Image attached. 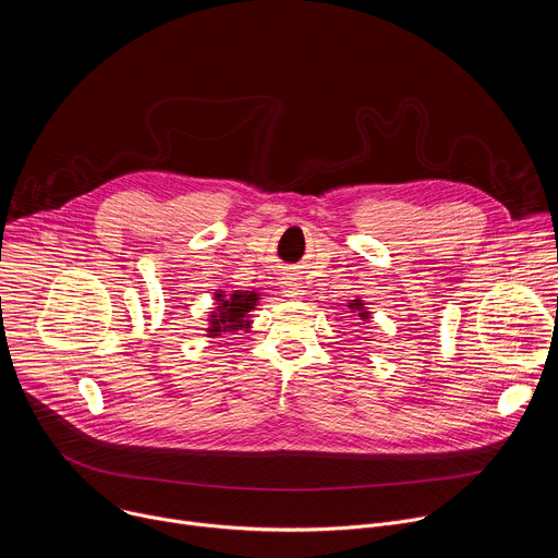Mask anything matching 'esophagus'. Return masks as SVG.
Segmentation results:
<instances>
[{
	"instance_id": "obj_1",
	"label": "esophagus",
	"mask_w": 558,
	"mask_h": 558,
	"mask_svg": "<svg viewBox=\"0 0 558 558\" xmlns=\"http://www.w3.org/2000/svg\"><path fill=\"white\" fill-rule=\"evenodd\" d=\"M282 291H284L287 298H300V295H302V287H300V282H295L293 278H287V280L282 282Z\"/></svg>"
}]
</instances>
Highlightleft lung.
I'll return each mask as SVG.
<instances>
[{
	"label": "left lung",
	"mask_w": 558,
	"mask_h": 558,
	"mask_svg": "<svg viewBox=\"0 0 558 558\" xmlns=\"http://www.w3.org/2000/svg\"><path fill=\"white\" fill-rule=\"evenodd\" d=\"M349 306H351V308H355V311H362V308H364V306H362V302H360V300H353V302H351V304H349ZM360 315H366V313H360Z\"/></svg>",
	"instance_id": "left-lung-1"
}]
</instances>
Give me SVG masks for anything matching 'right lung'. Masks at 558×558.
<instances>
[{"label":"right lung","instance_id":"1","mask_svg":"<svg viewBox=\"0 0 558 558\" xmlns=\"http://www.w3.org/2000/svg\"><path fill=\"white\" fill-rule=\"evenodd\" d=\"M218 298V308L211 315L209 320V333H225V331H235V329H243L250 320H245L247 313L256 306L258 295L254 291H235L229 298H225L222 293H216Z\"/></svg>","mask_w":558,"mask_h":558}]
</instances>
